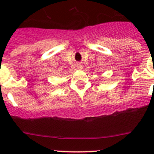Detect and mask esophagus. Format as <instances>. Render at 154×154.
Instances as JSON below:
<instances>
[{
  "instance_id": "34e87169",
  "label": "esophagus",
  "mask_w": 154,
  "mask_h": 154,
  "mask_svg": "<svg viewBox=\"0 0 154 154\" xmlns=\"http://www.w3.org/2000/svg\"><path fill=\"white\" fill-rule=\"evenodd\" d=\"M76 65H77V68H78L79 69H82V67H83V66H82V65L81 63H78Z\"/></svg>"
}]
</instances>
